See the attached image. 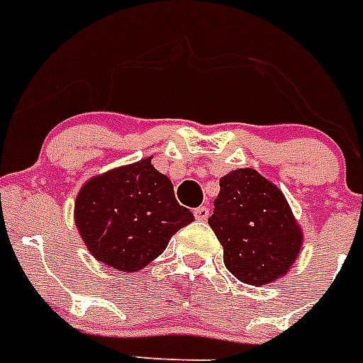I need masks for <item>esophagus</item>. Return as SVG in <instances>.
I'll use <instances>...</instances> for the list:
<instances>
[{
  "label": "esophagus",
  "mask_w": 363,
  "mask_h": 363,
  "mask_svg": "<svg viewBox=\"0 0 363 363\" xmlns=\"http://www.w3.org/2000/svg\"><path fill=\"white\" fill-rule=\"evenodd\" d=\"M194 216H196L197 221H206V219H208V216H210V212H208V208H206V206H199V208L194 210Z\"/></svg>",
  "instance_id": "1"
}]
</instances>
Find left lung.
I'll list each match as a JSON object with an SVG mask.
<instances>
[{"mask_svg":"<svg viewBox=\"0 0 363 363\" xmlns=\"http://www.w3.org/2000/svg\"><path fill=\"white\" fill-rule=\"evenodd\" d=\"M208 225L223 245L225 267L243 284L282 279L303 247V230L284 194L252 167L219 179Z\"/></svg>","mask_w":363,"mask_h":363,"instance_id":"1","label":"left lung"}]
</instances>
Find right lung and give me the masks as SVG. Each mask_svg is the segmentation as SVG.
I'll return each instance as SVG.
<instances>
[{
  "label": "right lung",
  "mask_w": 363,
  "mask_h": 363,
  "mask_svg": "<svg viewBox=\"0 0 363 363\" xmlns=\"http://www.w3.org/2000/svg\"><path fill=\"white\" fill-rule=\"evenodd\" d=\"M151 158L94 175L75 199L73 219L90 255L123 273L151 264L173 234L194 221Z\"/></svg>",
  "instance_id": "obj_1"
}]
</instances>
